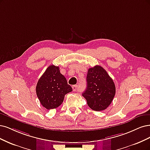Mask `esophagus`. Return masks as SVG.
<instances>
[{"instance_id":"obj_1","label":"esophagus","mask_w":150,"mask_h":150,"mask_svg":"<svg viewBox=\"0 0 150 150\" xmlns=\"http://www.w3.org/2000/svg\"><path fill=\"white\" fill-rule=\"evenodd\" d=\"M77 87H77V85H74V86H72V88H73L74 91H76L77 90Z\"/></svg>"}]
</instances>
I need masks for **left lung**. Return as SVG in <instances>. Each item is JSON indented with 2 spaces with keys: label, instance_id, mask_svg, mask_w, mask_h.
Returning <instances> with one entry per match:
<instances>
[{
  "label": "left lung",
  "instance_id": "left-lung-1",
  "mask_svg": "<svg viewBox=\"0 0 150 150\" xmlns=\"http://www.w3.org/2000/svg\"><path fill=\"white\" fill-rule=\"evenodd\" d=\"M87 88L82 95L87 105L95 111L104 110L110 105L115 94V86L107 71L100 66L88 69Z\"/></svg>",
  "mask_w": 150,
  "mask_h": 150
}]
</instances>
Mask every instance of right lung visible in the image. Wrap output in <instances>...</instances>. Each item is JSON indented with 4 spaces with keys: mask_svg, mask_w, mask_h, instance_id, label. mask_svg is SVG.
<instances>
[{
    "mask_svg": "<svg viewBox=\"0 0 150 150\" xmlns=\"http://www.w3.org/2000/svg\"><path fill=\"white\" fill-rule=\"evenodd\" d=\"M72 91L66 77L60 73L59 67L54 65L48 67L36 87L41 104L48 110L59 107L63 103L64 96Z\"/></svg>",
    "mask_w": 150,
    "mask_h": 150,
    "instance_id": "1",
    "label": "right lung"
}]
</instances>
